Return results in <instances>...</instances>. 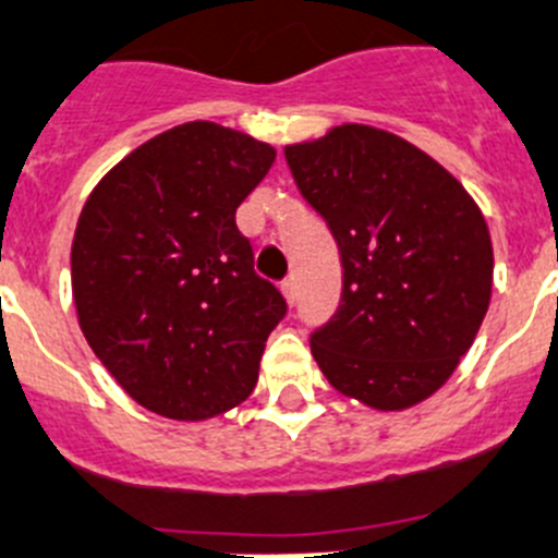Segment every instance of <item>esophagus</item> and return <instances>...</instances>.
Instances as JSON below:
<instances>
[{
  "instance_id": "obj_1",
  "label": "esophagus",
  "mask_w": 558,
  "mask_h": 558,
  "mask_svg": "<svg viewBox=\"0 0 558 558\" xmlns=\"http://www.w3.org/2000/svg\"><path fill=\"white\" fill-rule=\"evenodd\" d=\"M282 295H284V301H288V304H295V279H284Z\"/></svg>"
}]
</instances>
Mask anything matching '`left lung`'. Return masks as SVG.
Here are the masks:
<instances>
[{
  "label": "left lung",
  "mask_w": 558,
  "mask_h": 558,
  "mask_svg": "<svg viewBox=\"0 0 558 558\" xmlns=\"http://www.w3.org/2000/svg\"><path fill=\"white\" fill-rule=\"evenodd\" d=\"M284 157L342 257L340 310L310 340L315 362L365 407H417L451 379L487 315L482 209L434 157L376 126H331Z\"/></svg>",
  "instance_id": "left-lung-1"
}]
</instances>
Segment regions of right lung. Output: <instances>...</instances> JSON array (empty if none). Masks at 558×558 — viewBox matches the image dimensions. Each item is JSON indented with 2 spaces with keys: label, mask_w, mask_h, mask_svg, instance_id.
<instances>
[{
  "label": "right lung",
  "mask_w": 558,
  "mask_h": 558,
  "mask_svg": "<svg viewBox=\"0 0 558 558\" xmlns=\"http://www.w3.org/2000/svg\"><path fill=\"white\" fill-rule=\"evenodd\" d=\"M274 160L270 143L187 121L116 162L82 207L71 243L80 329L149 412L207 421L257 385L288 304L254 274L234 213Z\"/></svg>",
  "instance_id": "obj_1"
}]
</instances>
